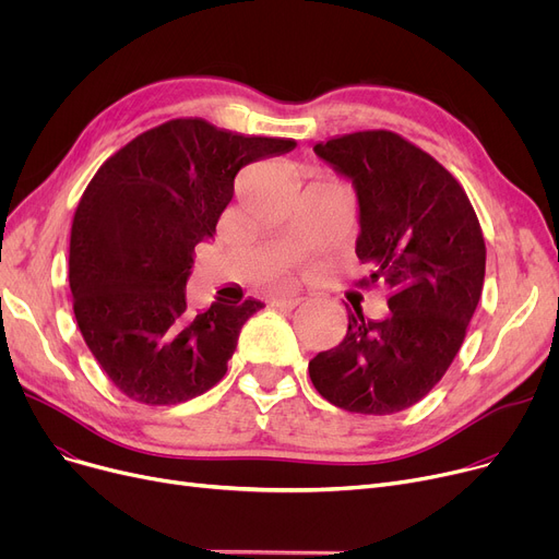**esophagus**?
Here are the masks:
<instances>
[{
	"label": "esophagus",
	"mask_w": 559,
	"mask_h": 559,
	"mask_svg": "<svg viewBox=\"0 0 559 559\" xmlns=\"http://www.w3.org/2000/svg\"><path fill=\"white\" fill-rule=\"evenodd\" d=\"M304 297H276L272 299V306L278 310H295L297 306H301Z\"/></svg>",
	"instance_id": "obj_1"
}]
</instances>
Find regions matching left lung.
I'll list each match as a JSON object with an SVG mask.
<instances>
[{
    "label": "left lung",
    "instance_id": "obj_1",
    "mask_svg": "<svg viewBox=\"0 0 559 559\" xmlns=\"http://www.w3.org/2000/svg\"><path fill=\"white\" fill-rule=\"evenodd\" d=\"M314 152L358 190L356 253L371 274L356 285H385L390 314L348 312L346 337L310 360V380L348 413L394 415L419 403L457 356L483 295V228L455 176L394 131L348 133Z\"/></svg>",
    "mask_w": 559,
    "mask_h": 559
}]
</instances>
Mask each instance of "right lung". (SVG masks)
Returning <instances> with one entry per match:
<instances>
[{
  "instance_id": "right-lung-1",
  "label": "right lung",
  "mask_w": 559,
  "mask_h": 559,
  "mask_svg": "<svg viewBox=\"0 0 559 559\" xmlns=\"http://www.w3.org/2000/svg\"><path fill=\"white\" fill-rule=\"evenodd\" d=\"M295 146L181 117L133 138L87 183L70 233L74 317L124 396L174 405L224 378L242 326L262 304L217 299L192 312V251L213 238L238 171Z\"/></svg>"
}]
</instances>
